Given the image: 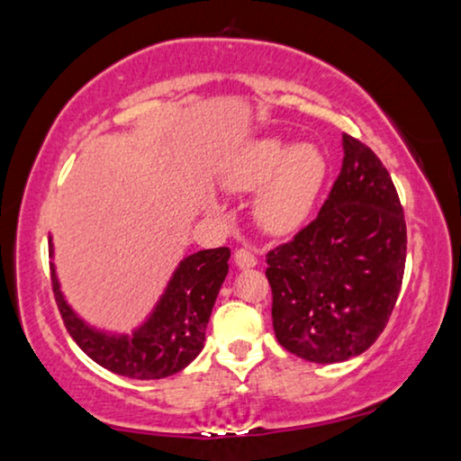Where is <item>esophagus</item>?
<instances>
[{
	"mask_svg": "<svg viewBox=\"0 0 461 461\" xmlns=\"http://www.w3.org/2000/svg\"><path fill=\"white\" fill-rule=\"evenodd\" d=\"M233 261H236L240 269H250L257 265V257H255V252L249 249H238L236 252H233Z\"/></svg>",
	"mask_w": 461,
	"mask_h": 461,
	"instance_id": "34e87169",
	"label": "esophagus"
}]
</instances>
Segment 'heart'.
Segmentation results:
<instances>
[{
  "instance_id": "obj_1",
  "label": "heart",
  "mask_w": 461,
  "mask_h": 461,
  "mask_svg": "<svg viewBox=\"0 0 461 461\" xmlns=\"http://www.w3.org/2000/svg\"><path fill=\"white\" fill-rule=\"evenodd\" d=\"M328 177V160L315 144L290 146L288 140L265 135L246 141L231 154L221 181L233 192L255 194V217L271 233L301 225L320 198Z\"/></svg>"
}]
</instances>
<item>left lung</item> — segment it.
I'll return each instance as SVG.
<instances>
[{"instance_id":"left-lung-1","label":"left lung","mask_w":461,"mask_h":461,"mask_svg":"<svg viewBox=\"0 0 461 461\" xmlns=\"http://www.w3.org/2000/svg\"><path fill=\"white\" fill-rule=\"evenodd\" d=\"M345 158L320 215L267 252L271 320L296 357H357L384 332L401 293L407 228L397 187L363 141L342 133Z\"/></svg>"}]
</instances>
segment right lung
Returning <instances> with one entry per match:
<instances>
[{
  "mask_svg": "<svg viewBox=\"0 0 461 461\" xmlns=\"http://www.w3.org/2000/svg\"><path fill=\"white\" fill-rule=\"evenodd\" d=\"M51 255V240H50ZM230 249L198 250L175 269L150 320L131 336L95 332L73 313L51 269V290L64 326L87 357L133 380H160L184 369L204 347V332L219 288L228 276Z\"/></svg>",
  "mask_w": 461,
  "mask_h": 461,
  "instance_id": "1",
  "label": "right lung"
}]
</instances>
